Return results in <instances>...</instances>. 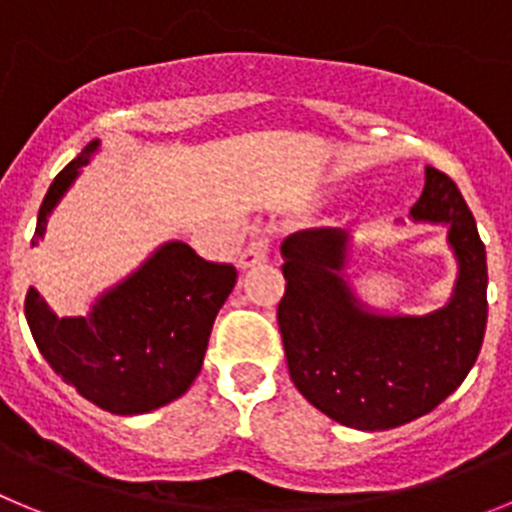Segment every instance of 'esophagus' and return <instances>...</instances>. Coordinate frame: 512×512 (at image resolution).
Masks as SVG:
<instances>
[{
    "label": "esophagus",
    "instance_id": "esophagus-1",
    "mask_svg": "<svg viewBox=\"0 0 512 512\" xmlns=\"http://www.w3.org/2000/svg\"><path fill=\"white\" fill-rule=\"evenodd\" d=\"M266 253H269V235L261 233L243 248L241 256H238V266H241V269H251V266L266 261Z\"/></svg>",
    "mask_w": 512,
    "mask_h": 512
}]
</instances>
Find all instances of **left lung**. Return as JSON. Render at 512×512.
<instances>
[{
	"label": "left lung",
	"mask_w": 512,
	"mask_h": 512,
	"mask_svg": "<svg viewBox=\"0 0 512 512\" xmlns=\"http://www.w3.org/2000/svg\"><path fill=\"white\" fill-rule=\"evenodd\" d=\"M413 220L449 225L454 297L431 315H374L343 282L346 230L310 228L282 243L277 320L289 377L310 405L359 431H387L438 408L464 382L487 325V256L459 187L425 166Z\"/></svg>",
	"instance_id": "1"
}]
</instances>
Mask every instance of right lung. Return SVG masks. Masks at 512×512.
<instances>
[{"label":"right lung","mask_w":512,"mask_h":512,"mask_svg":"<svg viewBox=\"0 0 512 512\" xmlns=\"http://www.w3.org/2000/svg\"><path fill=\"white\" fill-rule=\"evenodd\" d=\"M97 146L99 140H92L53 179L40 205L33 246L43 238L56 202ZM235 277L233 264L205 261L187 243L171 241L99 297L84 318H58L33 287L25 295V318L35 346L63 382L97 408L138 415L189 390Z\"/></svg>","instance_id":"1"}]
</instances>
